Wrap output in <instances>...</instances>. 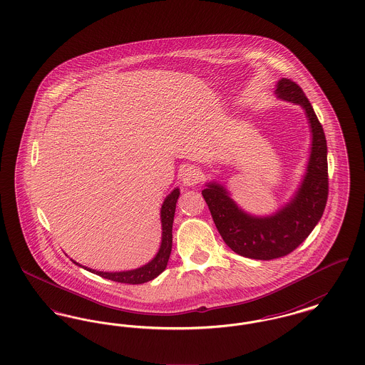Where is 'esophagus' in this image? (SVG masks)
I'll use <instances>...</instances> for the list:
<instances>
[{
  "label": "esophagus",
  "mask_w": 365,
  "mask_h": 365,
  "mask_svg": "<svg viewBox=\"0 0 365 365\" xmlns=\"http://www.w3.org/2000/svg\"><path fill=\"white\" fill-rule=\"evenodd\" d=\"M180 179L186 186H195L201 179V173L195 167L189 165L182 171Z\"/></svg>",
  "instance_id": "1"
}]
</instances>
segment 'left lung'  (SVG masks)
<instances>
[{"instance_id":"left-lung-1","label":"left lung","mask_w":365,"mask_h":365,"mask_svg":"<svg viewBox=\"0 0 365 365\" xmlns=\"http://www.w3.org/2000/svg\"><path fill=\"white\" fill-rule=\"evenodd\" d=\"M277 94L279 98L301 105L312 127L308 173L294 200L277 215L260 219L242 212L219 185L210 183L202 190L212 219L227 246L255 260H274L292 253L312 232L329 198L327 142L312 105L302 88L287 78L279 81Z\"/></svg>"}]
</instances>
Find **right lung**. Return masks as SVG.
Segmentation results:
<instances>
[{"mask_svg":"<svg viewBox=\"0 0 365 365\" xmlns=\"http://www.w3.org/2000/svg\"><path fill=\"white\" fill-rule=\"evenodd\" d=\"M179 197V190L175 189L164 201L161 207V225H163V238H161V246L157 253L156 257L150 261L149 264L140 267L138 269L125 271V272H101L94 269H87L93 274H97L100 277L119 283H127V284H140L145 282H149L152 279L158 277L167 267V262L171 255L173 249V223H174L175 208L176 201ZM75 262V261H73ZM79 265L78 262H75Z\"/></svg>","mask_w":365,"mask_h":365,"instance_id":"right-lung-1","label":"right lung"}]
</instances>
